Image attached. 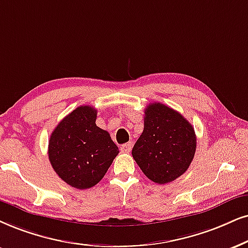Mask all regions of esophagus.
Masks as SVG:
<instances>
[{
	"label": "esophagus",
	"mask_w": 248,
	"mask_h": 248,
	"mask_svg": "<svg viewBox=\"0 0 248 248\" xmlns=\"http://www.w3.org/2000/svg\"><path fill=\"white\" fill-rule=\"evenodd\" d=\"M131 147H133V143H126L121 146V151L128 153L131 151Z\"/></svg>",
	"instance_id": "1"
}]
</instances>
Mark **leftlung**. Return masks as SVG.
<instances>
[{
  "instance_id": "left-lung-1",
  "label": "left lung",
  "mask_w": 248,
  "mask_h": 248,
  "mask_svg": "<svg viewBox=\"0 0 248 248\" xmlns=\"http://www.w3.org/2000/svg\"><path fill=\"white\" fill-rule=\"evenodd\" d=\"M196 147L192 124L175 109L151 103L144 111L143 133L131 155L147 178L165 184L186 173Z\"/></svg>"
}]
</instances>
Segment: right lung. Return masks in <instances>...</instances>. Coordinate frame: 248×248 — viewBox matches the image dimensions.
Here are the masks:
<instances>
[{
  "instance_id": "1",
  "label": "right lung",
  "mask_w": 248,
  "mask_h": 248,
  "mask_svg": "<svg viewBox=\"0 0 248 248\" xmlns=\"http://www.w3.org/2000/svg\"><path fill=\"white\" fill-rule=\"evenodd\" d=\"M97 109L79 106L57 124L49 140L54 170L68 186L83 190L104 177L119 149L108 131L96 126Z\"/></svg>"
}]
</instances>
